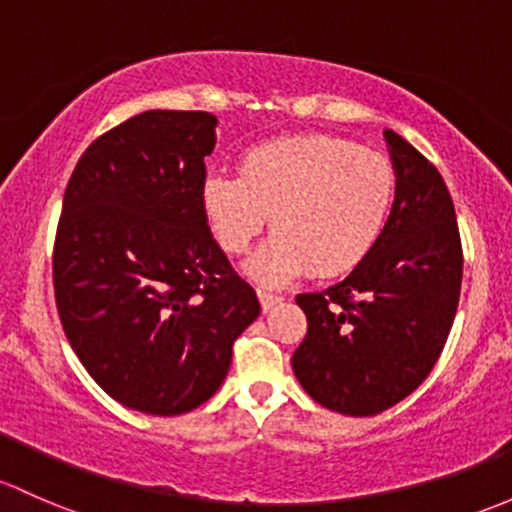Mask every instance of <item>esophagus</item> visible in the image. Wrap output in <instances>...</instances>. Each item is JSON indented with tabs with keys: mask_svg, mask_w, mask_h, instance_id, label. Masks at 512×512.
<instances>
[{
	"mask_svg": "<svg viewBox=\"0 0 512 512\" xmlns=\"http://www.w3.org/2000/svg\"><path fill=\"white\" fill-rule=\"evenodd\" d=\"M257 297H260V304L265 311H270L272 306H277L279 301H282V297H277V294H272V292H257Z\"/></svg>",
	"mask_w": 512,
	"mask_h": 512,
	"instance_id": "esophagus-1",
	"label": "esophagus"
}]
</instances>
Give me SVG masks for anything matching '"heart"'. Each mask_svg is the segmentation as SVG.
I'll return each instance as SVG.
<instances>
[{
  "label": "heart",
  "instance_id": "obj_1",
  "mask_svg": "<svg viewBox=\"0 0 512 512\" xmlns=\"http://www.w3.org/2000/svg\"><path fill=\"white\" fill-rule=\"evenodd\" d=\"M395 193V169L383 154L306 134L247 149L240 174L208 171L201 211L230 255L245 252L272 215L274 233L245 272L282 287L306 270L336 277L358 267L383 238Z\"/></svg>",
  "mask_w": 512,
  "mask_h": 512
}]
</instances>
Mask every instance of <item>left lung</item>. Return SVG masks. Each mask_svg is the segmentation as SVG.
Segmentation results:
<instances>
[{"mask_svg":"<svg viewBox=\"0 0 512 512\" xmlns=\"http://www.w3.org/2000/svg\"><path fill=\"white\" fill-rule=\"evenodd\" d=\"M395 206L368 257L324 292L299 294L306 338L292 355L321 407L373 417L412 395L439 360L461 294L459 225L437 166L385 129Z\"/></svg>","mask_w":512,"mask_h":512,"instance_id":"8db88e82","label":"left lung"}]
</instances>
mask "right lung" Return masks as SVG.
<instances>
[{"label": "right lung", "mask_w": 512, "mask_h": 512, "mask_svg": "<svg viewBox=\"0 0 512 512\" xmlns=\"http://www.w3.org/2000/svg\"><path fill=\"white\" fill-rule=\"evenodd\" d=\"M215 125L208 112L129 117L85 149L63 196L58 316L90 378L129 410L174 417L211 400L260 316L201 211Z\"/></svg>", "instance_id": "add662e5"}]
</instances>
